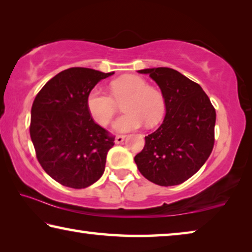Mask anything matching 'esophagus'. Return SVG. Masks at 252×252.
Segmentation results:
<instances>
[{"label": "esophagus", "instance_id": "1", "mask_svg": "<svg viewBox=\"0 0 252 252\" xmlns=\"http://www.w3.org/2000/svg\"><path fill=\"white\" fill-rule=\"evenodd\" d=\"M125 139H126V135H117L114 141H116V143H122L125 141Z\"/></svg>", "mask_w": 252, "mask_h": 252}]
</instances>
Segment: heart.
<instances>
[{"mask_svg":"<svg viewBox=\"0 0 252 252\" xmlns=\"http://www.w3.org/2000/svg\"><path fill=\"white\" fill-rule=\"evenodd\" d=\"M108 94L99 89H93L87 97V108L101 126L112 121L117 111V102H122L126 111L113 123V130L127 132L141 127L144 123L153 126L164 113V100L161 93L151 87L142 78L136 75H123L110 83Z\"/></svg>","mask_w":252,"mask_h":252,"instance_id":"obj_1","label":"heart"}]
</instances>
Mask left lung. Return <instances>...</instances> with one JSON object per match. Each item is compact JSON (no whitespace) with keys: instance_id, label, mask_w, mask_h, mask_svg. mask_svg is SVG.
<instances>
[{"instance_id":"8db88e82","label":"left lung","mask_w":252,"mask_h":252,"mask_svg":"<svg viewBox=\"0 0 252 252\" xmlns=\"http://www.w3.org/2000/svg\"><path fill=\"white\" fill-rule=\"evenodd\" d=\"M159 85L165 104L162 125L146 136L134 157L144 178L162 187L177 186L193 176L211 155L216 110L198 83L170 67L139 70Z\"/></svg>"}]
</instances>
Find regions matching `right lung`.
<instances>
[{"label": "right lung", "instance_id": "obj_1", "mask_svg": "<svg viewBox=\"0 0 252 252\" xmlns=\"http://www.w3.org/2000/svg\"><path fill=\"white\" fill-rule=\"evenodd\" d=\"M114 72L70 67L46 82L34 99L30 135L36 158L62 186L83 189L102 177L113 136L87 108L92 89Z\"/></svg>", "mask_w": 252, "mask_h": 252}]
</instances>
